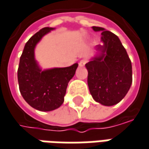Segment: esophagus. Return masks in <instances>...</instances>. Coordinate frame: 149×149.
I'll use <instances>...</instances> for the list:
<instances>
[{
  "label": "esophagus",
  "instance_id": "esophagus-1",
  "mask_svg": "<svg viewBox=\"0 0 149 149\" xmlns=\"http://www.w3.org/2000/svg\"><path fill=\"white\" fill-rule=\"evenodd\" d=\"M86 63V59H82V60H81L79 63V66L81 68H82V67H84Z\"/></svg>",
  "mask_w": 149,
  "mask_h": 149
}]
</instances>
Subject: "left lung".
Instances as JSON below:
<instances>
[{
    "instance_id": "obj_1",
    "label": "left lung",
    "mask_w": 149,
    "mask_h": 149,
    "mask_svg": "<svg viewBox=\"0 0 149 149\" xmlns=\"http://www.w3.org/2000/svg\"><path fill=\"white\" fill-rule=\"evenodd\" d=\"M101 32L103 44L95 46V55L86 63L87 84L92 98L105 106L120 101L132 84V64L125 49L115 33L92 26Z\"/></svg>"
}]
</instances>
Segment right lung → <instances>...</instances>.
<instances>
[{
    "label": "right lung",
    "instance_id": "obj_1",
    "mask_svg": "<svg viewBox=\"0 0 149 149\" xmlns=\"http://www.w3.org/2000/svg\"><path fill=\"white\" fill-rule=\"evenodd\" d=\"M55 28L40 29L24 45L19 58L18 82L19 91L31 107L40 111L59 108L64 101L67 86L75 75L78 63L67 68L42 69L35 59L34 50L44 35Z\"/></svg>",
    "mask_w": 149,
    "mask_h": 149
}]
</instances>
